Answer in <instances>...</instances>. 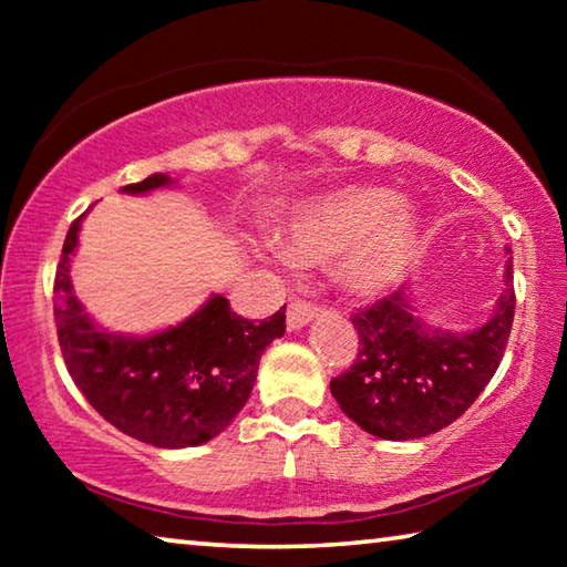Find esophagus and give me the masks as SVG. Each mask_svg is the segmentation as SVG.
I'll return each instance as SVG.
<instances>
[{
	"mask_svg": "<svg viewBox=\"0 0 567 567\" xmlns=\"http://www.w3.org/2000/svg\"><path fill=\"white\" fill-rule=\"evenodd\" d=\"M315 315H318V305L300 300V297H292L290 305H287V328L300 330L315 318Z\"/></svg>",
	"mask_w": 567,
	"mask_h": 567,
	"instance_id": "obj_1",
	"label": "esophagus"
}]
</instances>
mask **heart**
Wrapping results in <instances>:
<instances>
[{
  "label": "heart",
  "instance_id": "obj_1",
  "mask_svg": "<svg viewBox=\"0 0 567 567\" xmlns=\"http://www.w3.org/2000/svg\"><path fill=\"white\" fill-rule=\"evenodd\" d=\"M415 237L410 209L385 189L348 187L307 203L290 225V255L328 260L358 292H378L405 265Z\"/></svg>",
  "mask_w": 567,
  "mask_h": 567
}]
</instances>
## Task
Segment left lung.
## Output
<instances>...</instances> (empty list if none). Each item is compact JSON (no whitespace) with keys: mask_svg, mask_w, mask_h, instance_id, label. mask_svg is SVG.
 Segmentation results:
<instances>
[{"mask_svg":"<svg viewBox=\"0 0 567 567\" xmlns=\"http://www.w3.org/2000/svg\"><path fill=\"white\" fill-rule=\"evenodd\" d=\"M505 285L491 322L465 334L425 328L402 287L354 312L358 354L330 382L344 415L382 440L425 437L455 422L501 368L515 318L513 257Z\"/></svg>","mask_w":567,"mask_h":567,"instance_id":"8db88e82","label":"left lung"}]
</instances>
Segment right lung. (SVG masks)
I'll list each match as a JSON object with an SVG mask.
<instances>
[{
  "instance_id": "obj_1",
  "label": "right lung",
  "mask_w": 567,
  "mask_h": 567,
  "mask_svg": "<svg viewBox=\"0 0 567 567\" xmlns=\"http://www.w3.org/2000/svg\"><path fill=\"white\" fill-rule=\"evenodd\" d=\"M152 175L122 187L167 185ZM82 215L70 225L54 275L56 340L74 385L124 435L155 447H192L223 433L252 392L267 344L285 332V307L252 322L215 295L177 328L152 338H122L94 328L70 282V255Z\"/></svg>"
}]
</instances>
